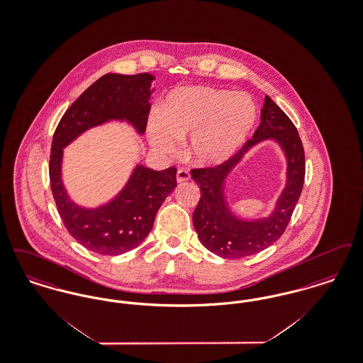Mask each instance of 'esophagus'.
<instances>
[{
    "instance_id": "obj_1",
    "label": "esophagus",
    "mask_w": 363,
    "mask_h": 363,
    "mask_svg": "<svg viewBox=\"0 0 363 363\" xmlns=\"http://www.w3.org/2000/svg\"><path fill=\"white\" fill-rule=\"evenodd\" d=\"M189 179L190 173L188 170L179 169V170L177 172V181H178V182H186V181H189Z\"/></svg>"
}]
</instances>
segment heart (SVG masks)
Here are the masks:
<instances>
[{"mask_svg":"<svg viewBox=\"0 0 363 363\" xmlns=\"http://www.w3.org/2000/svg\"><path fill=\"white\" fill-rule=\"evenodd\" d=\"M256 122V106L245 94L209 86H184L167 96L162 114L148 121V138L162 154L173 155L189 135V155L218 164L234 155Z\"/></svg>","mask_w":363,"mask_h":363,"instance_id":"1","label":"heart"}]
</instances>
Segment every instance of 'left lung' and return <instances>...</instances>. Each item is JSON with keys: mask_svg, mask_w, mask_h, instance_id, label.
I'll return each instance as SVG.
<instances>
[{"mask_svg": "<svg viewBox=\"0 0 363 363\" xmlns=\"http://www.w3.org/2000/svg\"><path fill=\"white\" fill-rule=\"evenodd\" d=\"M268 138L277 139L288 157L286 188L268 218L241 221L235 218L225 203V178L249 147ZM190 174L201 191L193 212V225L199 240L209 252L223 259H240L267 249L286 231L303 188L305 151L293 121L269 96H265L261 122L253 138L223 163L193 169Z\"/></svg>", "mask_w": 363, "mask_h": 363, "instance_id": "1", "label": "left lung"}]
</instances>
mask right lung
Wrapping results in <instances>:
<instances>
[{
  "mask_svg": "<svg viewBox=\"0 0 363 363\" xmlns=\"http://www.w3.org/2000/svg\"><path fill=\"white\" fill-rule=\"evenodd\" d=\"M154 79L150 73L104 74L72 104L52 136L49 175L58 213L70 235L99 255H122L144 241L159 208L177 186V169L155 172L138 164L125 188L111 201L91 209L73 203L64 188L62 151L83 132L111 120L129 122L143 135L151 108Z\"/></svg>",
  "mask_w": 363,
  "mask_h": 363,
  "instance_id": "add662e5",
  "label": "right lung"
}]
</instances>
